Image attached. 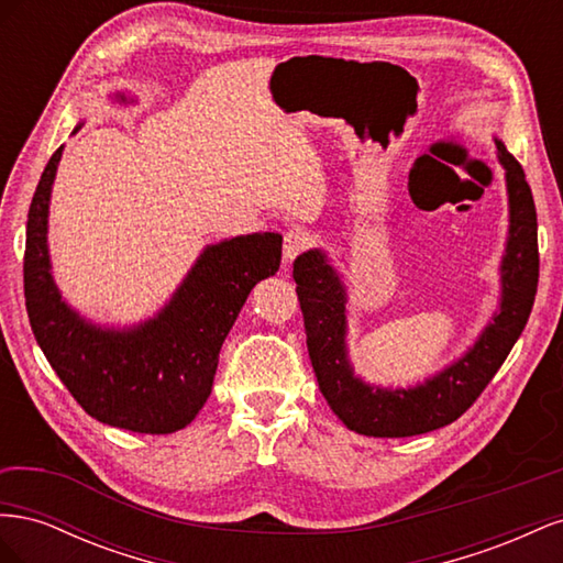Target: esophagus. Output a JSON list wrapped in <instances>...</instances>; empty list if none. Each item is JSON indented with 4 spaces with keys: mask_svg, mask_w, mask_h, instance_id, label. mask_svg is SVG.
Returning a JSON list of instances; mask_svg holds the SVG:
<instances>
[{
    "mask_svg": "<svg viewBox=\"0 0 563 563\" xmlns=\"http://www.w3.org/2000/svg\"><path fill=\"white\" fill-rule=\"evenodd\" d=\"M310 244H312V236L305 230H288L284 234V261L291 263Z\"/></svg>",
    "mask_w": 563,
    "mask_h": 563,
    "instance_id": "esophagus-1",
    "label": "esophagus"
}]
</instances>
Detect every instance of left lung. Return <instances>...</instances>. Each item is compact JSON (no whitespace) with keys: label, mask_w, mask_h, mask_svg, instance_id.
<instances>
[{"label":"left lung","mask_w":563,"mask_h":563,"mask_svg":"<svg viewBox=\"0 0 563 563\" xmlns=\"http://www.w3.org/2000/svg\"><path fill=\"white\" fill-rule=\"evenodd\" d=\"M509 197V234L500 263V310L474 347L416 387L387 389L354 376L347 356V294L327 253L312 249L294 263L308 352L323 399L350 430L366 437H413L463 416L496 376L521 335L538 291V218L521 164L496 139Z\"/></svg>","instance_id":"obj_1"}]
</instances>
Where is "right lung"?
<instances>
[{
  "mask_svg": "<svg viewBox=\"0 0 563 563\" xmlns=\"http://www.w3.org/2000/svg\"><path fill=\"white\" fill-rule=\"evenodd\" d=\"M60 155L63 145L48 159L27 213L23 282L32 333L91 418L141 434L183 430L211 395L220 347L251 288L279 269L282 234L211 244L157 317L131 329L96 327L60 298L51 277L48 199Z\"/></svg>",
  "mask_w": 563,
  "mask_h": 563,
  "instance_id": "right-lung-1",
  "label": "right lung"
}]
</instances>
